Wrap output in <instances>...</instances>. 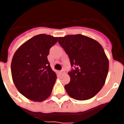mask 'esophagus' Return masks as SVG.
I'll use <instances>...</instances> for the list:
<instances>
[{"label": "esophagus", "mask_w": 124, "mask_h": 124, "mask_svg": "<svg viewBox=\"0 0 124 124\" xmlns=\"http://www.w3.org/2000/svg\"><path fill=\"white\" fill-rule=\"evenodd\" d=\"M60 74H61V75H63V74H64V73H65V72H64V70H61V71H60Z\"/></svg>", "instance_id": "obj_1"}]
</instances>
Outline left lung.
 <instances>
[{
    "mask_svg": "<svg viewBox=\"0 0 124 124\" xmlns=\"http://www.w3.org/2000/svg\"><path fill=\"white\" fill-rule=\"evenodd\" d=\"M59 44L68 55L70 82L64 86L68 94L78 101L96 96L104 85L109 71V60L99 42L81 34L59 37Z\"/></svg>",
    "mask_w": 124,
    "mask_h": 124,
    "instance_id": "obj_1",
    "label": "left lung"
}]
</instances>
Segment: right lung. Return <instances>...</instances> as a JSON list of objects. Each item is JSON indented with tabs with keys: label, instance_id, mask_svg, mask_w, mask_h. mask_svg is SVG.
<instances>
[{
	"label": "right lung",
	"instance_id": "add662e5",
	"mask_svg": "<svg viewBox=\"0 0 124 124\" xmlns=\"http://www.w3.org/2000/svg\"><path fill=\"white\" fill-rule=\"evenodd\" d=\"M58 37L40 34L17 49L11 63L15 86L30 100L42 102L51 95L56 74L50 67L47 56Z\"/></svg>",
	"mask_w": 124,
	"mask_h": 124
}]
</instances>
